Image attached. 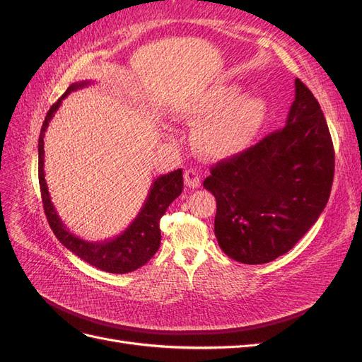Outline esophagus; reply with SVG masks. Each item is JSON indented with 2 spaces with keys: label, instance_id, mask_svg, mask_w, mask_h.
Here are the masks:
<instances>
[{
  "label": "esophagus",
  "instance_id": "34e87169",
  "mask_svg": "<svg viewBox=\"0 0 362 362\" xmlns=\"http://www.w3.org/2000/svg\"><path fill=\"white\" fill-rule=\"evenodd\" d=\"M184 182H185V185H187V187H190V189H198L199 185H201V177H199V173L196 172L194 169L185 170V172H184Z\"/></svg>",
  "mask_w": 362,
  "mask_h": 362
}]
</instances>
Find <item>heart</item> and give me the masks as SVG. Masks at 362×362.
<instances>
[{
	"label": "heart",
	"instance_id": "1",
	"mask_svg": "<svg viewBox=\"0 0 362 362\" xmlns=\"http://www.w3.org/2000/svg\"><path fill=\"white\" fill-rule=\"evenodd\" d=\"M242 95L238 84H214L178 110L184 122L199 125L194 139L205 156L222 158L237 154L252 144L264 125V98Z\"/></svg>",
	"mask_w": 362,
	"mask_h": 362
}]
</instances>
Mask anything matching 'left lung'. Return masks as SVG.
I'll return each mask as SVG.
<instances>
[{"instance_id":"1","label":"left lung","mask_w":362,"mask_h":362,"mask_svg":"<svg viewBox=\"0 0 362 362\" xmlns=\"http://www.w3.org/2000/svg\"><path fill=\"white\" fill-rule=\"evenodd\" d=\"M286 127L211 166L204 187L214 194V234L225 254L264 264L308 233L331 194L335 154L329 128L299 78Z\"/></svg>"}]
</instances>
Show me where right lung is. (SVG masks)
<instances>
[{"instance_id":"1","label":"right lung","mask_w":362,"mask_h":362,"mask_svg":"<svg viewBox=\"0 0 362 362\" xmlns=\"http://www.w3.org/2000/svg\"><path fill=\"white\" fill-rule=\"evenodd\" d=\"M89 84V81L74 83L68 87V90L59 98L56 104H52L49 112L47 113L45 120L40 129L39 136V185L42 193V202L43 210H45L48 223L52 229V233L60 240V243L68 247L72 254L80 257L83 261L89 262L90 266L108 272V273H124L133 272L156 255V252L160 247L161 242V233H160V218L166 213L168 206L178 198L182 192V169H177L168 175H161L154 182H152L148 198L141 206L140 213L133 221L125 231L117 235L116 238L107 240V242H96L90 243L75 237L69 233L66 226L63 225L60 217L54 208L49 192L47 187L45 173H43V137H45V131L48 128L49 120L52 119L54 113L71 92L81 89V87Z\"/></svg>"}]
</instances>
